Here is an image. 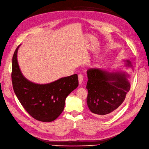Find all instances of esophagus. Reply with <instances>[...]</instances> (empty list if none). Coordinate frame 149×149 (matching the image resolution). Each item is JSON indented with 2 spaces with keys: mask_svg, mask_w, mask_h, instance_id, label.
<instances>
[{
  "mask_svg": "<svg viewBox=\"0 0 149 149\" xmlns=\"http://www.w3.org/2000/svg\"><path fill=\"white\" fill-rule=\"evenodd\" d=\"M78 80H79V84H80V85H81L82 82H83V80H84V76L81 74H80L78 75Z\"/></svg>",
  "mask_w": 149,
  "mask_h": 149,
  "instance_id": "34e87169",
  "label": "esophagus"
}]
</instances>
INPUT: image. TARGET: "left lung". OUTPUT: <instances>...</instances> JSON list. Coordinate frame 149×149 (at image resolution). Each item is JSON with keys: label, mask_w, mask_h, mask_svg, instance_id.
Segmentation results:
<instances>
[{"label": "left lung", "mask_w": 149, "mask_h": 149, "mask_svg": "<svg viewBox=\"0 0 149 149\" xmlns=\"http://www.w3.org/2000/svg\"><path fill=\"white\" fill-rule=\"evenodd\" d=\"M124 61L127 68H133L130 61ZM87 73V104L89 110L97 116L113 113L130 90V75L120 69L109 71L94 68H89Z\"/></svg>", "instance_id": "obj_1"}]
</instances>
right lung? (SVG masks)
Returning <instances> with one entry per match:
<instances>
[{
    "instance_id": "add662e5",
    "label": "right lung",
    "mask_w": 149,
    "mask_h": 149,
    "mask_svg": "<svg viewBox=\"0 0 149 149\" xmlns=\"http://www.w3.org/2000/svg\"><path fill=\"white\" fill-rule=\"evenodd\" d=\"M16 49L12 60V83L19 101L35 119L49 122L64 110L65 99L78 86L77 74L61 78L51 83L36 84L26 78L19 69Z\"/></svg>"
}]
</instances>
